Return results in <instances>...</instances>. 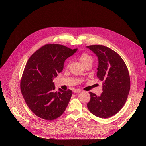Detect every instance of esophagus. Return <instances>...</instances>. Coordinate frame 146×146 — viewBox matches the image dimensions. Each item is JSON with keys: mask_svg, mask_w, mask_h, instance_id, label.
Here are the masks:
<instances>
[{"mask_svg": "<svg viewBox=\"0 0 146 146\" xmlns=\"http://www.w3.org/2000/svg\"><path fill=\"white\" fill-rule=\"evenodd\" d=\"M81 90L80 89H78V90H74V93H76V94H79L81 92Z\"/></svg>", "mask_w": 146, "mask_h": 146, "instance_id": "obj_1", "label": "esophagus"}]
</instances>
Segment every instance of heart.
Listing matches in <instances>:
<instances>
[{
  "label": "heart",
  "instance_id": "1",
  "mask_svg": "<svg viewBox=\"0 0 146 146\" xmlns=\"http://www.w3.org/2000/svg\"><path fill=\"white\" fill-rule=\"evenodd\" d=\"M79 60L83 66H85L87 64H92L93 58L86 53H82L79 56Z\"/></svg>",
  "mask_w": 146,
  "mask_h": 146
}]
</instances>
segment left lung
<instances>
[{
    "label": "left lung",
    "mask_w": 146,
    "mask_h": 146,
    "mask_svg": "<svg viewBox=\"0 0 146 146\" xmlns=\"http://www.w3.org/2000/svg\"><path fill=\"white\" fill-rule=\"evenodd\" d=\"M86 47L98 57L96 75L103 82L100 96L89 92L88 108L99 118H108L117 113L127 101L130 89L129 72L124 60L111 48L101 45Z\"/></svg>",
    "instance_id": "1"
}]
</instances>
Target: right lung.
<instances>
[{"label": "right lung", "mask_w": 146, "mask_h": 146, "mask_svg": "<svg viewBox=\"0 0 146 146\" xmlns=\"http://www.w3.org/2000/svg\"><path fill=\"white\" fill-rule=\"evenodd\" d=\"M77 50L49 44L28 59L21 80V90L29 108L38 117L53 120L66 110L72 91L60 89L56 92L52 80L63 70L65 60Z\"/></svg>", "instance_id": "add662e5"}]
</instances>
